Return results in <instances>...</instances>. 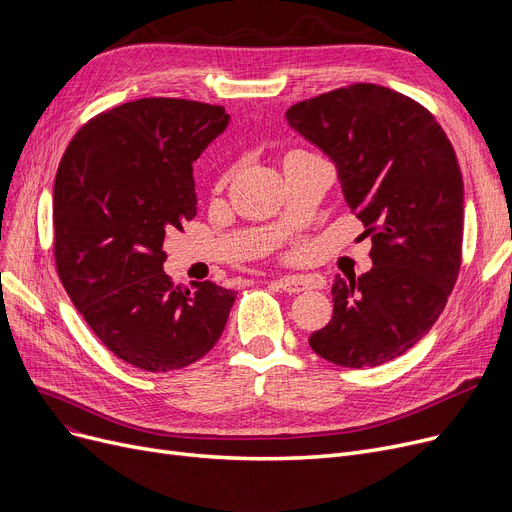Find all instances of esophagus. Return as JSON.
Listing matches in <instances>:
<instances>
[{
	"label": "esophagus",
	"mask_w": 512,
	"mask_h": 512,
	"mask_svg": "<svg viewBox=\"0 0 512 512\" xmlns=\"http://www.w3.org/2000/svg\"><path fill=\"white\" fill-rule=\"evenodd\" d=\"M274 284L284 290V292H303L307 288H311V280H307L305 276H282V278H276Z\"/></svg>",
	"instance_id": "esophagus-1"
}]
</instances>
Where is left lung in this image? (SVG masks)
<instances>
[{
    "instance_id": "1",
    "label": "left lung",
    "mask_w": 512,
    "mask_h": 512,
    "mask_svg": "<svg viewBox=\"0 0 512 512\" xmlns=\"http://www.w3.org/2000/svg\"><path fill=\"white\" fill-rule=\"evenodd\" d=\"M288 126L336 168L348 209L371 234L373 267L336 276L332 321L309 336L342 367H375L413 348L461 270L465 188L442 126L423 105L359 83L292 105Z\"/></svg>"
}]
</instances>
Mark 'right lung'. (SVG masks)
<instances>
[{
	"label": "right lung",
	"instance_id": "1",
	"mask_svg": "<svg viewBox=\"0 0 512 512\" xmlns=\"http://www.w3.org/2000/svg\"><path fill=\"white\" fill-rule=\"evenodd\" d=\"M228 122L222 105L145 97L89 120L60 161V280L97 338L139 369L191 365L226 328L236 292L174 286L164 238L197 215L193 164Z\"/></svg>",
	"mask_w": 512,
	"mask_h": 512
}]
</instances>
